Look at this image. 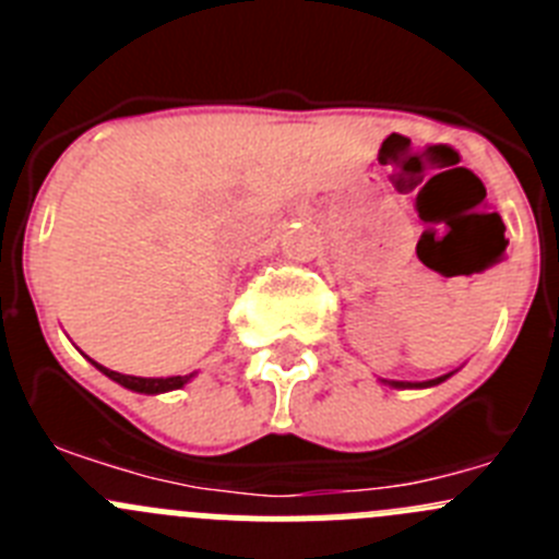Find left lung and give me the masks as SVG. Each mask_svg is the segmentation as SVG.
<instances>
[{
	"instance_id": "left-lung-1",
	"label": "left lung",
	"mask_w": 559,
	"mask_h": 559,
	"mask_svg": "<svg viewBox=\"0 0 559 559\" xmlns=\"http://www.w3.org/2000/svg\"><path fill=\"white\" fill-rule=\"evenodd\" d=\"M451 374L453 372L439 374V378L423 380V383H408V380H383V383H389V386H392V389H428V386H437V383H442V380H448V378H451Z\"/></svg>"
}]
</instances>
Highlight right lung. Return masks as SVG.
I'll use <instances>...</instances> for the list:
<instances>
[{"mask_svg": "<svg viewBox=\"0 0 559 559\" xmlns=\"http://www.w3.org/2000/svg\"><path fill=\"white\" fill-rule=\"evenodd\" d=\"M92 360V358H88ZM97 369H100L106 378H111L114 383H120V386L131 389V392H140V394H162V392H173V389H181L185 383H190L195 378V372L190 374H173V378H136V374H122V372H114V369L100 367L97 360H92Z\"/></svg>", "mask_w": 559, "mask_h": 559, "instance_id": "right-lung-1", "label": "right lung"}]
</instances>
